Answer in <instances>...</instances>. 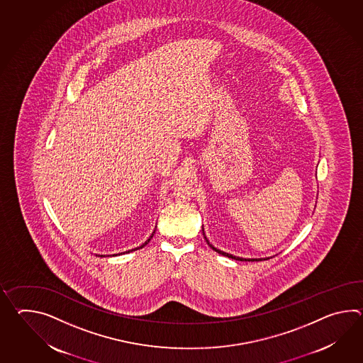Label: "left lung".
<instances>
[{"label":"left lung","mask_w":363,"mask_h":363,"mask_svg":"<svg viewBox=\"0 0 363 363\" xmlns=\"http://www.w3.org/2000/svg\"><path fill=\"white\" fill-rule=\"evenodd\" d=\"M203 235H204V238H206V241H207V243H208V246H210L211 249L212 250L216 251V252H218V254H221V255H224V257H228V258H232L235 259V260H240V262H259V260H267V259L272 258V257H269V258H240V257H235V255H232V254H228V252H225V251H221L218 250V249H216L212 243H210V241L207 240V237H206V234H204V229H203Z\"/></svg>","instance_id":"8db88e82"}]
</instances>
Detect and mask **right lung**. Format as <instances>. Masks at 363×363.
<instances>
[{"label": "right lung", "mask_w": 363, "mask_h": 363, "mask_svg": "<svg viewBox=\"0 0 363 363\" xmlns=\"http://www.w3.org/2000/svg\"><path fill=\"white\" fill-rule=\"evenodd\" d=\"M155 230H156V229H155ZM155 230H153L152 234H151V235H150V238H148V240H147V241H145V243H142V245H140V246H139V247H135V249H131V250H129V251H125V252H131V251L139 250V249H142V247H145V245H147V243H148V242H150V241H151V240H152L153 233H155ZM125 252H121V254H113V257H114V255H122V254H125ZM100 257H105V255H100ZM108 257H109V255H108Z\"/></svg>", "instance_id": "obj_1"}]
</instances>
